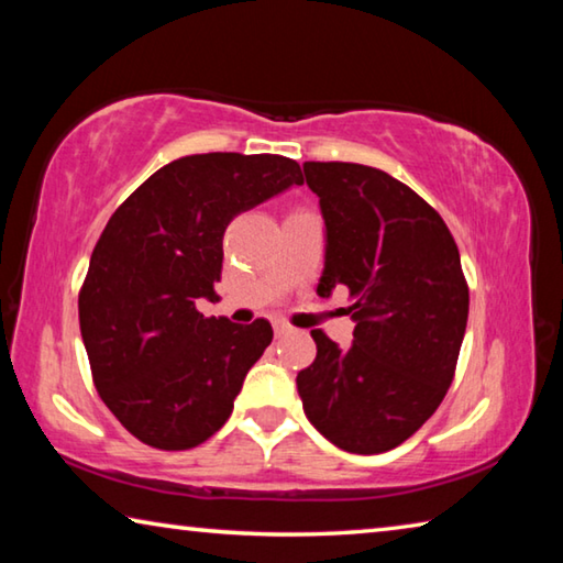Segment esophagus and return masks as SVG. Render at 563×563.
I'll return each instance as SVG.
<instances>
[{
  "instance_id": "1",
  "label": "esophagus",
  "mask_w": 563,
  "mask_h": 563,
  "mask_svg": "<svg viewBox=\"0 0 563 563\" xmlns=\"http://www.w3.org/2000/svg\"><path fill=\"white\" fill-rule=\"evenodd\" d=\"M275 335H278V338H283V335H288V332H292V328L288 325V322H283V320H278V322H275Z\"/></svg>"
}]
</instances>
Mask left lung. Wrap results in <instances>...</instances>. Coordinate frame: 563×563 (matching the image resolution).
<instances>
[{"instance_id":"1","label":"left lung","mask_w":563,"mask_h":563,"mask_svg":"<svg viewBox=\"0 0 563 563\" xmlns=\"http://www.w3.org/2000/svg\"><path fill=\"white\" fill-rule=\"evenodd\" d=\"M328 231L320 298L345 285L355 320L340 350L310 335L316 362L298 373L312 427L352 454L409 440L450 389L470 316V285L450 228L434 208L385 170L305 161Z\"/></svg>"}]
</instances>
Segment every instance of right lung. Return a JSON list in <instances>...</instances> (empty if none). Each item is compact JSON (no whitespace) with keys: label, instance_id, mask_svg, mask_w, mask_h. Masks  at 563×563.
Segmentation results:
<instances>
[{"label":"right lung","instance_id":"right-lung-1","mask_svg":"<svg viewBox=\"0 0 563 563\" xmlns=\"http://www.w3.org/2000/svg\"><path fill=\"white\" fill-rule=\"evenodd\" d=\"M292 184L300 166L278 154H196L158 168L109 218L79 325L97 393L136 440L190 450L231 417L273 328L203 318L196 302L218 298L228 223Z\"/></svg>","mask_w":563,"mask_h":563}]
</instances>
